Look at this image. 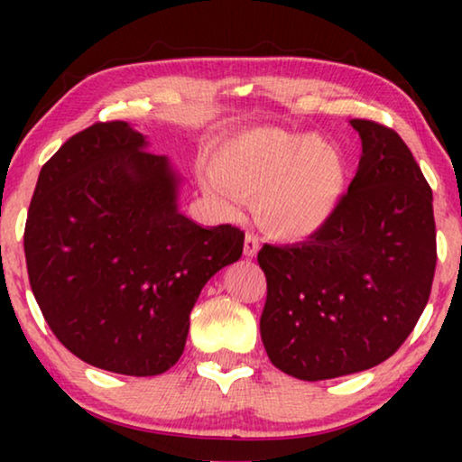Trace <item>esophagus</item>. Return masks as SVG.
I'll use <instances>...</instances> for the list:
<instances>
[{
  "label": "esophagus",
  "mask_w": 462,
  "mask_h": 462,
  "mask_svg": "<svg viewBox=\"0 0 462 462\" xmlns=\"http://www.w3.org/2000/svg\"><path fill=\"white\" fill-rule=\"evenodd\" d=\"M258 248H261V242H258V237L254 233H245V239H244V254L248 258H254Z\"/></svg>",
  "instance_id": "34e87169"
}]
</instances>
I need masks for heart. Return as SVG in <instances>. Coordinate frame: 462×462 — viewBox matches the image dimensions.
Returning <instances> with one entry per match:
<instances>
[{
  "instance_id": "b5f03b06",
  "label": "heart",
  "mask_w": 462,
  "mask_h": 462,
  "mask_svg": "<svg viewBox=\"0 0 462 462\" xmlns=\"http://www.w3.org/2000/svg\"><path fill=\"white\" fill-rule=\"evenodd\" d=\"M208 198L223 212L256 199V218L273 237L300 242L324 229L346 189L340 151L313 132L256 128L233 136L199 170Z\"/></svg>"
}]
</instances>
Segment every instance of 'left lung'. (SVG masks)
<instances>
[{
    "label": "left lung",
    "instance_id": "obj_1",
    "mask_svg": "<svg viewBox=\"0 0 462 462\" xmlns=\"http://www.w3.org/2000/svg\"><path fill=\"white\" fill-rule=\"evenodd\" d=\"M362 157L338 210L307 242L264 244L261 338L275 368L326 381L374 368L425 309L438 263L433 193L395 130L351 119Z\"/></svg>",
    "mask_w": 462,
    "mask_h": 462
}]
</instances>
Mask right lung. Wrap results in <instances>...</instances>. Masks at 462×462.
Here are the masks:
<instances>
[{"instance_id":"right-lung-1","label":"right lung","mask_w":462,"mask_h":462,"mask_svg":"<svg viewBox=\"0 0 462 462\" xmlns=\"http://www.w3.org/2000/svg\"><path fill=\"white\" fill-rule=\"evenodd\" d=\"M128 122H98L43 163L24 225L31 290L54 337L100 370L155 376L182 356L206 282L244 231L179 212L180 179Z\"/></svg>"}]
</instances>
